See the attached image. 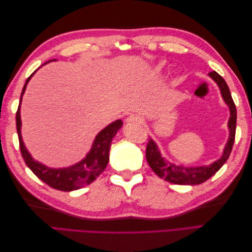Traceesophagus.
Returning a JSON list of instances; mask_svg holds the SVG:
<instances>
[{"label": "esophagus", "instance_id": "34e87169", "mask_svg": "<svg viewBox=\"0 0 252 252\" xmlns=\"http://www.w3.org/2000/svg\"><path fill=\"white\" fill-rule=\"evenodd\" d=\"M143 122V119L138 116V114H131V116H129L127 119H126V123L127 124H142Z\"/></svg>", "mask_w": 252, "mask_h": 252}]
</instances>
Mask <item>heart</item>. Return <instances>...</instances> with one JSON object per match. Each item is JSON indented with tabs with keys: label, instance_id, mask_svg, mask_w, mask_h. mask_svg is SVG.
Listing matches in <instances>:
<instances>
[{
	"label": "heart",
	"instance_id": "b5f03b06",
	"mask_svg": "<svg viewBox=\"0 0 252 252\" xmlns=\"http://www.w3.org/2000/svg\"><path fill=\"white\" fill-rule=\"evenodd\" d=\"M162 67H163L162 64H161V65H158V66L155 68V70H154L155 73H156V74H158L159 72H161V71H162Z\"/></svg>",
	"mask_w": 252,
	"mask_h": 252
}]
</instances>
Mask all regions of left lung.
Instances as JSON below:
<instances>
[{
  "label": "left lung",
  "mask_w": 252,
  "mask_h": 252,
  "mask_svg": "<svg viewBox=\"0 0 252 252\" xmlns=\"http://www.w3.org/2000/svg\"><path fill=\"white\" fill-rule=\"evenodd\" d=\"M209 77L215 81L220 88V94L226 105L230 111L229 121H228V129H229V138L225 145L223 155L216 162L210 165L197 166V167H185L182 165H175L169 163L162 157L157 143L151 138L148 141L146 148V158L150 168L157 173L159 178L165 181L178 185H197L210 179L212 175L218 172L230 156L232 146L235 138V127H236V108L230 94V90L228 88L225 80L220 75L212 71L208 73Z\"/></svg>",
  "instance_id": "1"
}]
</instances>
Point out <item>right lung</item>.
I'll return each mask as SVG.
<instances>
[{
	"mask_svg": "<svg viewBox=\"0 0 252 252\" xmlns=\"http://www.w3.org/2000/svg\"><path fill=\"white\" fill-rule=\"evenodd\" d=\"M52 60L48 62L44 63L43 65L51 62ZM42 65V66H43ZM39 69V68H37ZM36 69V70H37ZM36 70L30 75L26 80L25 85L23 87L19 108L17 111V130L20 141V149L23 158L37 178L42 180L44 183H46L50 187L61 190V191H72V190H78L84 186L89 185L91 182H94L97 175H100L106 168L109 162V150L110 144L114 135L120 130L123 122L121 120H117L112 122L111 124L106 126L104 129L98 132L95 136V139L93 143V146L89 150L86 157L84 158L79 163H75L69 167H64V168H51L46 165H44L35 159L29 154L24 142L22 139L21 128H22V121H21V103L22 97L24 94L27 84L29 83L32 75L36 72Z\"/></svg>",
	"mask_w": 252,
	"mask_h": 252,
	"instance_id": "add662e5",
	"label": "right lung"
}]
</instances>
